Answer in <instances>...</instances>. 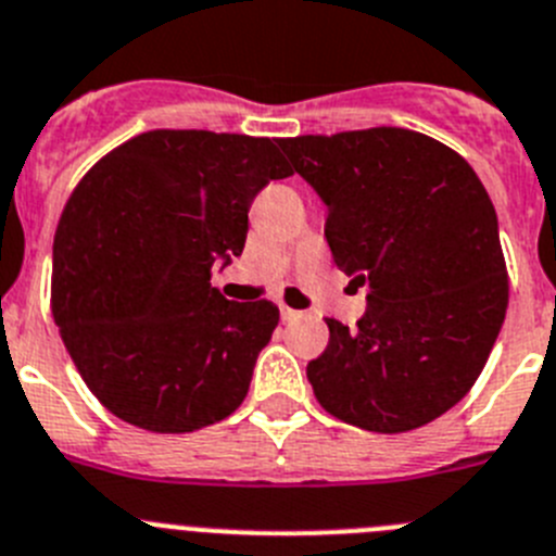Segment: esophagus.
<instances>
[{
    "instance_id": "1",
    "label": "esophagus",
    "mask_w": 556,
    "mask_h": 556,
    "mask_svg": "<svg viewBox=\"0 0 556 556\" xmlns=\"http://www.w3.org/2000/svg\"><path fill=\"white\" fill-rule=\"evenodd\" d=\"M303 317V312H294V308H289V305H281V319L283 323H294V319Z\"/></svg>"
}]
</instances>
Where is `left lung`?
<instances>
[{"label":"left lung","mask_w":556,"mask_h":556,"mask_svg":"<svg viewBox=\"0 0 556 556\" xmlns=\"http://www.w3.org/2000/svg\"><path fill=\"white\" fill-rule=\"evenodd\" d=\"M328 206L341 273L369 287L350 330L328 319L305 369L319 405L369 432H407L480 378L507 314L496 208L466 160L396 126L278 140Z\"/></svg>","instance_id":"left-lung-1"}]
</instances>
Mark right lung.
I'll use <instances>...</instances> for the list:
<instances>
[{"label":"right lung","instance_id":"right-lung-1","mask_svg":"<svg viewBox=\"0 0 556 556\" xmlns=\"http://www.w3.org/2000/svg\"><path fill=\"white\" fill-rule=\"evenodd\" d=\"M292 176L278 140L154 129L96 162L54 233L52 314L101 405L151 432L226 419L278 325L269 300L212 287L248 237V208Z\"/></svg>","mask_w":556,"mask_h":556}]
</instances>
